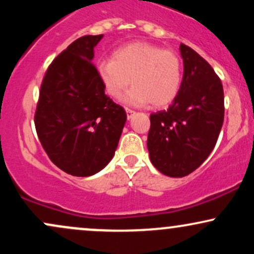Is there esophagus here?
I'll use <instances>...</instances> for the list:
<instances>
[{
	"label": "esophagus",
	"mask_w": 254,
	"mask_h": 254,
	"mask_svg": "<svg viewBox=\"0 0 254 254\" xmlns=\"http://www.w3.org/2000/svg\"><path fill=\"white\" fill-rule=\"evenodd\" d=\"M125 111H127V119H131L132 118V116L135 115V111L133 110H131V109H125Z\"/></svg>",
	"instance_id": "34e87169"
}]
</instances>
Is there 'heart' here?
Listing matches in <instances>:
<instances>
[{
	"label": "heart",
	"instance_id": "b5f03b06",
	"mask_svg": "<svg viewBox=\"0 0 254 254\" xmlns=\"http://www.w3.org/2000/svg\"><path fill=\"white\" fill-rule=\"evenodd\" d=\"M97 70L105 92L115 99L121 98L132 81L124 101L133 106H167L182 86V63L176 52L149 43L122 46L112 60L99 63Z\"/></svg>",
	"mask_w": 254,
	"mask_h": 254
}]
</instances>
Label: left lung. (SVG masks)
<instances>
[{
  "label": "left lung",
  "instance_id": "1",
  "mask_svg": "<svg viewBox=\"0 0 254 254\" xmlns=\"http://www.w3.org/2000/svg\"><path fill=\"white\" fill-rule=\"evenodd\" d=\"M184 76L168 110L150 115L147 147L151 164L168 177L197 170L216 144L224 118L223 87L202 56L180 44Z\"/></svg>",
  "mask_w": 254,
  "mask_h": 254
}]
</instances>
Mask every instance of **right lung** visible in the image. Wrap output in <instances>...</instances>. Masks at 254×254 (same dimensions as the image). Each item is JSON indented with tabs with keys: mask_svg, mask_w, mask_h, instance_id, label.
<instances>
[{
	"mask_svg": "<svg viewBox=\"0 0 254 254\" xmlns=\"http://www.w3.org/2000/svg\"><path fill=\"white\" fill-rule=\"evenodd\" d=\"M103 34L72 42L49 65L34 124L50 160L75 177L98 173L111 161L127 122L124 109L105 94L92 63Z\"/></svg>",
	"mask_w": 254,
	"mask_h": 254,
	"instance_id": "right-lung-1",
	"label": "right lung"
}]
</instances>
